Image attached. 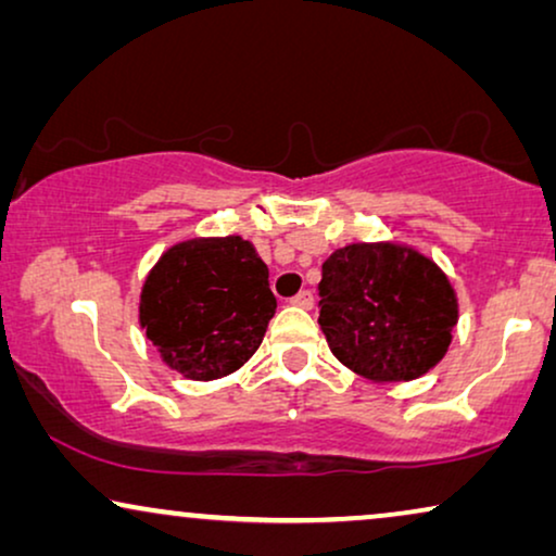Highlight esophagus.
I'll return each instance as SVG.
<instances>
[{
  "mask_svg": "<svg viewBox=\"0 0 556 556\" xmlns=\"http://www.w3.org/2000/svg\"><path fill=\"white\" fill-rule=\"evenodd\" d=\"M291 303H293V306H301V308H311V306H314V293H311L308 288H303V291L293 295Z\"/></svg>",
  "mask_w": 556,
  "mask_h": 556,
  "instance_id": "obj_1",
  "label": "esophagus"
}]
</instances>
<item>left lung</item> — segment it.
I'll return each instance as SVG.
<instances>
[{"label": "left lung", "mask_w": 556, "mask_h": 556, "mask_svg": "<svg viewBox=\"0 0 556 556\" xmlns=\"http://www.w3.org/2000/svg\"><path fill=\"white\" fill-rule=\"evenodd\" d=\"M318 295V324L333 356L375 382H407L435 367L458 321L445 273L392 242L331 253Z\"/></svg>", "instance_id": "left-lung-1"}]
</instances>
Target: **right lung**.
Segmentation results:
<instances>
[{
  "instance_id": "right-lung-1",
  "label": "right lung",
  "mask_w": 556,
  "mask_h": 556,
  "mask_svg": "<svg viewBox=\"0 0 556 556\" xmlns=\"http://www.w3.org/2000/svg\"><path fill=\"white\" fill-rule=\"evenodd\" d=\"M276 314L268 265L248 240L204 238L166 250L141 291L139 318L172 369L217 379L242 367Z\"/></svg>"
}]
</instances>
